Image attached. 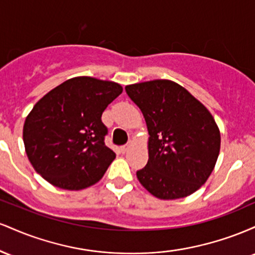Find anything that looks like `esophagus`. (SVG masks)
<instances>
[{"mask_svg":"<svg viewBox=\"0 0 255 255\" xmlns=\"http://www.w3.org/2000/svg\"><path fill=\"white\" fill-rule=\"evenodd\" d=\"M130 146H131L130 142H128L127 145L122 146V147H121V152H122V153H126V152H128V150H129V148H130Z\"/></svg>","mask_w":255,"mask_h":255,"instance_id":"1","label":"esophagus"}]
</instances>
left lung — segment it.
<instances>
[{
    "instance_id": "1",
    "label": "left lung",
    "mask_w": 255,
    "mask_h": 255,
    "mask_svg": "<svg viewBox=\"0 0 255 255\" xmlns=\"http://www.w3.org/2000/svg\"><path fill=\"white\" fill-rule=\"evenodd\" d=\"M144 115L148 160L136 171L154 197L174 200L191 195L206 182L221 148V134L210 111L186 89L170 80L126 86Z\"/></svg>"
}]
</instances>
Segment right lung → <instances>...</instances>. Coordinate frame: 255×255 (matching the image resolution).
<instances>
[{
	"mask_svg": "<svg viewBox=\"0 0 255 255\" xmlns=\"http://www.w3.org/2000/svg\"><path fill=\"white\" fill-rule=\"evenodd\" d=\"M122 93L113 81L78 77L37 102L25 120L24 144L44 180L68 191L98 182L116 154L105 145L102 114Z\"/></svg>",
	"mask_w": 255,
	"mask_h": 255,
	"instance_id": "right-lung-1",
	"label": "right lung"
}]
</instances>
